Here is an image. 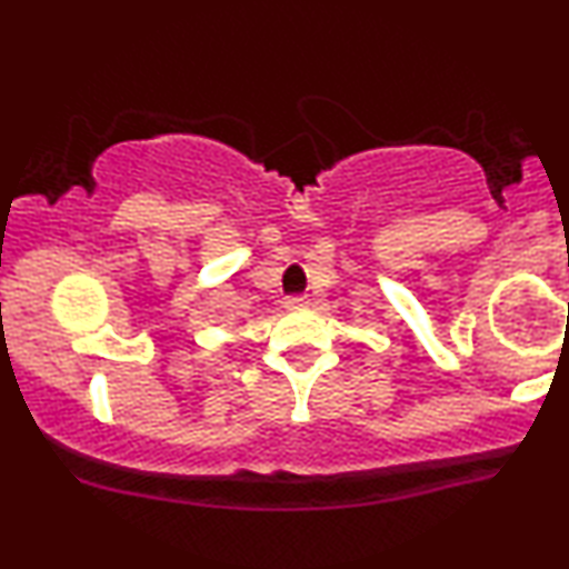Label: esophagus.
<instances>
[{"label": "esophagus", "instance_id": "34e87169", "mask_svg": "<svg viewBox=\"0 0 569 569\" xmlns=\"http://www.w3.org/2000/svg\"><path fill=\"white\" fill-rule=\"evenodd\" d=\"M307 305H310L307 302V297H286V302H283L286 310H305Z\"/></svg>", "mask_w": 569, "mask_h": 569}]
</instances>
